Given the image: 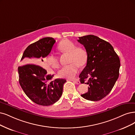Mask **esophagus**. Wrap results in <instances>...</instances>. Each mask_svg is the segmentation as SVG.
<instances>
[{
  "mask_svg": "<svg viewBox=\"0 0 135 135\" xmlns=\"http://www.w3.org/2000/svg\"><path fill=\"white\" fill-rule=\"evenodd\" d=\"M72 81L74 82V83H76L77 84H80L81 83H80V81H79L78 79H73V80H72Z\"/></svg>",
  "mask_w": 135,
  "mask_h": 135,
  "instance_id": "esophagus-1",
  "label": "esophagus"
}]
</instances>
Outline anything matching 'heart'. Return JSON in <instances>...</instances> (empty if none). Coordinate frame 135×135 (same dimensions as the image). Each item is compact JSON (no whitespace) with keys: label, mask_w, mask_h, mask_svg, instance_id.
Here are the masks:
<instances>
[{"label":"heart","mask_w":135,"mask_h":135,"mask_svg":"<svg viewBox=\"0 0 135 135\" xmlns=\"http://www.w3.org/2000/svg\"><path fill=\"white\" fill-rule=\"evenodd\" d=\"M58 48L61 52L69 54V63H71L60 69L58 73V76L62 78H74L78 72L79 66L82 67L87 62V51L82 47H76L75 43L69 39L61 41ZM47 63L54 68H58L59 66L58 57L53 54H49L47 57Z\"/></svg>","instance_id":"heart-1"}]
</instances>
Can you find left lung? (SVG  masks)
I'll return each mask as SVG.
<instances>
[{"label":"left lung","mask_w":135,"mask_h":135,"mask_svg":"<svg viewBox=\"0 0 135 135\" xmlns=\"http://www.w3.org/2000/svg\"><path fill=\"white\" fill-rule=\"evenodd\" d=\"M87 53V65L79 77L81 83L89 85L81 94L92 101L101 100L110 92L119 76L120 61L111 44L93 35L79 37Z\"/></svg>","instance_id":"8db88e82"}]
</instances>
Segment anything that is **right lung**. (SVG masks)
<instances>
[{
    "instance_id": "add662e5",
    "label": "right lung",
    "mask_w": 135,
    "mask_h": 135,
    "mask_svg": "<svg viewBox=\"0 0 135 135\" xmlns=\"http://www.w3.org/2000/svg\"><path fill=\"white\" fill-rule=\"evenodd\" d=\"M56 42L51 37H46L31 44L25 50L21 61L27 64L18 68L19 82L28 97L39 105L50 106L57 102L63 93L64 79L51 81L53 75L38 66L39 62L51 52Z\"/></svg>"
}]
</instances>
